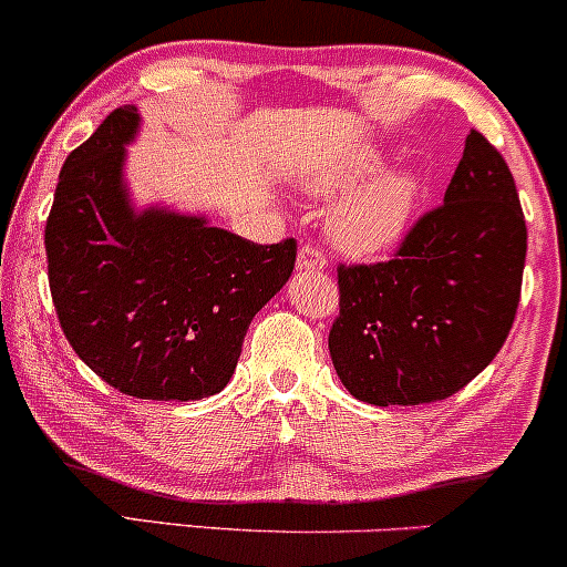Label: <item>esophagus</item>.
<instances>
[{"label":"esophagus","instance_id":"34e87169","mask_svg":"<svg viewBox=\"0 0 567 567\" xmlns=\"http://www.w3.org/2000/svg\"><path fill=\"white\" fill-rule=\"evenodd\" d=\"M298 271H322L328 269V258L322 256V250H317L315 245H303L298 250V261H296Z\"/></svg>","mask_w":567,"mask_h":567}]
</instances>
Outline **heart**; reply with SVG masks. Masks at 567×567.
Here are the masks:
<instances>
[{
    "mask_svg": "<svg viewBox=\"0 0 567 567\" xmlns=\"http://www.w3.org/2000/svg\"><path fill=\"white\" fill-rule=\"evenodd\" d=\"M383 167L379 148H360L341 162L315 173L311 186L317 192H343L357 181L368 178ZM419 181L410 171H386L354 188L336 205L330 234L336 245L354 256H375L405 237L419 205Z\"/></svg>",
    "mask_w": 567,
    "mask_h": 567,
    "instance_id": "1",
    "label": "heart"
}]
</instances>
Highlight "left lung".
<instances>
[{"label": "left lung", "mask_w": 567, "mask_h": 567, "mask_svg": "<svg viewBox=\"0 0 567 567\" xmlns=\"http://www.w3.org/2000/svg\"><path fill=\"white\" fill-rule=\"evenodd\" d=\"M525 250L509 167L472 130L445 202L415 220L392 261L338 266L328 347L349 394L389 408L464 389L509 336Z\"/></svg>", "instance_id": "left-lung-1"}]
</instances>
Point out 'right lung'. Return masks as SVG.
<instances>
[{"mask_svg": "<svg viewBox=\"0 0 567 567\" xmlns=\"http://www.w3.org/2000/svg\"><path fill=\"white\" fill-rule=\"evenodd\" d=\"M138 106L114 109L69 154L44 226L53 303L71 349L138 400L220 392L247 324L282 290L296 239L256 245L167 207L135 210L125 146Z\"/></svg>", "mask_w": 567, "mask_h": 567, "instance_id": "obj_1", "label": "right lung"}]
</instances>
